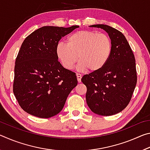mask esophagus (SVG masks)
Returning <instances> with one entry per match:
<instances>
[{
    "instance_id": "34e87169",
    "label": "esophagus",
    "mask_w": 150,
    "mask_h": 150,
    "mask_svg": "<svg viewBox=\"0 0 150 150\" xmlns=\"http://www.w3.org/2000/svg\"><path fill=\"white\" fill-rule=\"evenodd\" d=\"M77 81L79 83H81V77H82V76H81V74H79V73H77Z\"/></svg>"
}]
</instances>
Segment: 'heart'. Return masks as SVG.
<instances>
[{"label": "heart", "instance_id": "heart-1", "mask_svg": "<svg viewBox=\"0 0 150 150\" xmlns=\"http://www.w3.org/2000/svg\"><path fill=\"white\" fill-rule=\"evenodd\" d=\"M112 49V41L107 34L81 30L69 35L66 44L59 43L56 55L66 69H73L79 58L78 70L83 71L88 69L91 72H96L108 62Z\"/></svg>", "mask_w": 150, "mask_h": 150}]
</instances>
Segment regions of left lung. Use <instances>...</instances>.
Returning a JSON list of instances; mask_svg holds the SVG:
<instances>
[{
    "label": "left lung",
    "instance_id": "8db88e82",
    "mask_svg": "<svg viewBox=\"0 0 150 150\" xmlns=\"http://www.w3.org/2000/svg\"><path fill=\"white\" fill-rule=\"evenodd\" d=\"M108 33L112 44L110 57L102 69L81 79L87 87L86 100L94 113L111 116L123 110L137 83L136 60L122 33L105 24L91 25Z\"/></svg>",
    "mask_w": 150,
    "mask_h": 150
}]
</instances>
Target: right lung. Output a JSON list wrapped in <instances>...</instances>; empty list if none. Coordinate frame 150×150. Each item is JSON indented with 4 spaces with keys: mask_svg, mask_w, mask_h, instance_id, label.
Masks as SVG:
<instances>
[{
    "mask_svg": "<svg viewBox=\"0 0 150 150\" xmlns=\"http://www.w3.org/2000/svg\"><path fill=\"white\" fill-rule=\"evenodd\" d=\"M79 27L44 26L24 40L15 62L13 92L27 113L47 118L62 110L77 79L58 62L56 47L62 37Z\"/></svg>",
    "mask_w": 150,
    "mask_h": 150,
    "instance_id": "add662e5",
    "label": "right lung"
}]
</instances>
